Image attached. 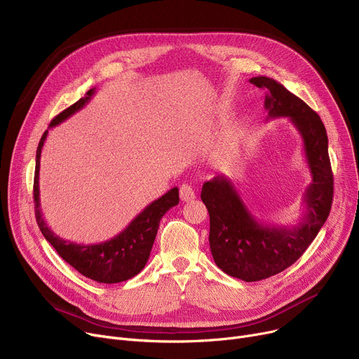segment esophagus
I'll return each mask as SVG.
<instances>
[{"label":"esophagus","instance_id":"1","mask_svg":"<svg viewBox=\"0 0 359 359\" xmlns=\"http://www.w3.org/2000/svg\"><path fill=\"white\" fill-rule=\"evenodd\" d=\"M195 198H196L195 189L190 186V184H187V183H183L180 186V199L183 202H190V201H194Z\"/></svg>","mask_w":359,"mask_h":359}]
</instances>
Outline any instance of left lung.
Here are the masks:
<instances>
[{"label": "left lung", "instance_id": "1", "mask_svg": "<svg viewBox=\"0 0 359 359\" xmlns=\"http://www.w3.org/2000/svg\"><path fill=\"white\" fill-rule=\"evenodd\" d=\"M250 82L267 90L264 107L269 119L287 116L293 123L312 175L303 195V215L293 226L258 222L225 176L203 183L201 199L209 212V245L215 264L235 278L259 281L289 269L312 244L332 208L333 175L320 116L271 78L257 76Z\"/></svg>", "mask_w": 359, "mask_h": 359}]
</instances>
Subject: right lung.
I'll use <instances>...</instances> for the list:
<instances>
[{"label": "right lung", "mask_w": 359, "mask_h": 359, "mask_svg": "<svg viewBox=\"0 0 359 359\" xmlns=\"http://www.w3.org/2000/svg\"><path fill=\"white\" fill-rule=\"evenodd\" d=\"M93 93L95 88L89 89L83 98H81L78 102H75L74 105L60 112L57 116H55L49 128L59 126L70 115H74L75 112L82 109L89 102ZM47 133H49V130H46L41 135L36 151V172L33 190L36 221L41 233L44 235L47 243L53 245V248L67 264L74 267L76 271H79L82 276L105 284H114L130 280L131 277L137 276L147 264L160 225V219L167 210L179 203V189L173 187L161 198L151 202L147 208H144V210L137 215L123 232H119L108 241L88 245L76 244L74 241H66L46 225L40 209V156Z\"/></svg>", "instance_id": "1"}]
</instances>
